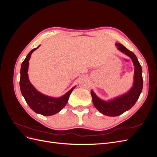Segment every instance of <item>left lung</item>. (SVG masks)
<instances>
[{"mask_svg":"<svg viewBox=\"0 0 157 157\" xmlns=\"http://www.w3.org/2000/svg\"><path fill=\"white\" fill-rule=\"evenodd\" d=\"M118 50L129 56L134 65V82L133 86L129 92L117 97L109 101H103L99 99L93 90H91L93 103L98 110L103 115L109 117H116L129 110L138 99L143 88V77L142 69L136 55L132 52L128 50L125 46L120 43H117Z\"/></svg>","mask_w":157,"mask_h":157,"instance_id":"8db88e82","label":"left lung"}]
</instances>
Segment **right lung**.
<instances>
[{
	"label": "right lung",
	"mask_w": 157,
	"mask_h": 157,
	"mask_svg": "<svg viewBox=\"0 0 157 157\" xmlns=\"http://www.w3.org/2000/svg\"><path fill=\"white\" fill-rule=\"evenodd\" d=\"M39 47L33 49L27 54L21 64L20 80V90L28 105L33 111L44 116H51L59 112L66 105L70 94L75 86L71 88L63 96L58 98L47 96L37 91L29 81L27 71L31 54Z\"/></svg>",
	"instance_id": "obj_1"
}]
</instances>
